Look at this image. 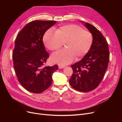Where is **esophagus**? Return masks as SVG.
<instances>
[{
  "mask_svg": "<svg viewBox=\"0 0 122 122\" xmlns=\"http://www.w3.org/2000/svg\"><path fill=\"white\" fill-rule=\"evenodd\" d=\"M64 67H65V66H63V65H59L58 66L59 69H62V68H64Z\"/></svg>",
  "mask_w": 122,
  "mask_h": 122,
  "instance_id": "esophagus-1",
  "label": "esophagus"
}]
</instances>
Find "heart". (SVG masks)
<instances>
[{
    "mask_svg": "<svg viewBox=\"0 0 122 122\" xmlns=\"http://www.w3.org/2000/svg\"><path fill=\"white\" fill-rule=\"evenodd\" d=\"M43 41L46 47L52 51L65 43L66 49L53 53L50 59L53 63L65 65L71 63L75 57L79 60L86 54L92 46L93 36L91 33L79 25H68L60 27L56 31L48 30Z\"/></svg>",
    "mask_w": 122,
    "mask_h": 122,
    "instance_id": "1",
    "label": "heart"
}]
</instances>
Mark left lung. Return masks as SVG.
Returning a JSON list of instances; mask_svg holds the SVG:
<instances>
[{
	"mask_svg": "<svg viewBox=\"0 0 122 122\" xmlns=\"http://www.w3.org/2000/svg\"><path fill=\"white\" fill-rule=\"evenodd\" d=\"M93 36L92 46L79 62L71 66L73 74L69 83L75 89L88 92L97 88L103 79L109 61L108 44L101 32L92 25L84 22Z\"/></svg>",
	"mask_w": 122,
	"mask_h": 122,
	"instance_id": "8db88e82",
	"label": "left lung"
}]
</instances>
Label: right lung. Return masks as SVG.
Returning a JSON list of instances; mask_svg holds the SVG:
<instances>
[{"label": "right lung", "instance_id": "right-lung-1", "mask_svg": "<svg viewBox=\"0 0 122 122\" xmlns=\"http://www.w3.org/2000/svg\"><path fill=\"white\" fill-rule=\"evenodd\" d=\"M56 23L54 21H33L23 28L16 37L12 58L17 79L27 91L40 93L52 84L57 65L43 67L49 54L42 38L46 31Z\"/></svg>", "mask_w": 122, "mask_h": 122}]
</instances>
